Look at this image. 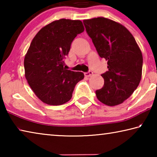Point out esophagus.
<instances>
[{
	"mask_svg": "<svg viewBox=\"0 0 157 157\" xmlns=\"http://www.w3.org/2000/svg\"><path fill=\"white\" fill-rule=\"evenodd\" d=\"M92 75H93V72L91 71H88V72L84 73V75L86 76V77H90Z\"/></svg>",
	"mask_w": 157,
	"mask_h": 157,
	"instance_id": "1",
	"label": "esophagus"
}]
</instances>
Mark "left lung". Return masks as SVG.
Instances as JSON below:
<instances>
[{"label":"left lung","mask_w":157,"mask_h":157,"mask_svg":"<svg viewBox=\"0 0 157 157\" xmlns=\"http://www.w3.org/2000/svg\"><path fill=\"white\" fill-rule=\"evenodd\" d=\"M83 23L99 56L107 61L108 71L101 75L105 84L95 91L97 98L108 106L120 105L140 83L141 51L129 31L116 21L98 17Z\"/></svg>","instance_id":"8db88e82"}]
</instances>
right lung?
Wrapping results in <instances>:
<instances>
[{
    "label": "right lung",
    "instance_id": "add662e5",
    "mask_svg": "<svg viewBox=\"0 0 157 157\" xmlns=\"http://www.w3.org/2000/svg\"><path fill=\"white\" fill-rule=\"evenodd\" d=\"M84 30L81 21L62 18L41 28L32 41L24 59L25 76L33 92L46 104L67 102L76 84L84 78L83 73L63 67L71 43Z\"/></svg>",
    "mask_w": 157,
    "mask_h": 157
}]
</instances>
